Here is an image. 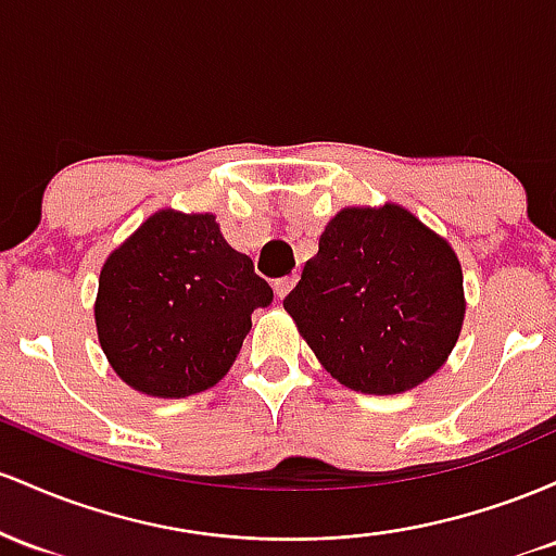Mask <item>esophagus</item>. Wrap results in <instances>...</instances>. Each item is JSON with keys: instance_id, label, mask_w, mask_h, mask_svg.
I'll return each instance as SVG.
<instances>
[{"instance_id": "1", "label": "esophagus", "mask_w": 556, "mask_h": 556, "mask_svg": "<svg viewBox=\"0 0 556 556\" xmlns=\"http://www.w3.org/2000/svg\"><path fill=\"white\" fill-rule=\"evenodd\" d=\"M296 280H299V276H296V273H294V276H286V278H278V280H276V283H273V286H276V294H278L280 299H283V296H289V291H291V289H294V286H296Z\"/></svg>"}]
</instances>
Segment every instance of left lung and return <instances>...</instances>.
<instances>
[{
  "label": "left lung",
  "mask_w": 556,
  "mask_h": 556,
  "mask_svg": "<svg viewBox=\"0 0 556 556\" xmlns=\"http://www.w3.org/2000/svg\"><path fill=\"white\" fill-rule=\"evenodd\" d=\"M283 307L330 376L362 394H402L457 344L463 267L407 210L352 207L323 230Z\"/></svg>",
  "instance_id": "obj_1"
}]
</instances>
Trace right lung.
Returning <instances> with one entry per match:
<instances>
[{"label":"right lung","instance_id":"1","mask_svg":"<svg viewBox=\"0 0 556 556\" xmlns=\"http://www.w3.org/2000/svg\"><path fill=\"white\" fill-rule=\"evenodd\" d=\"M273 289L223 239L212 215L162 210L99 276V344L115 372L149 396H191L233 365L252 312Z\"/></svg>","mask_w":556,"mask_h":556}]
</instances>
